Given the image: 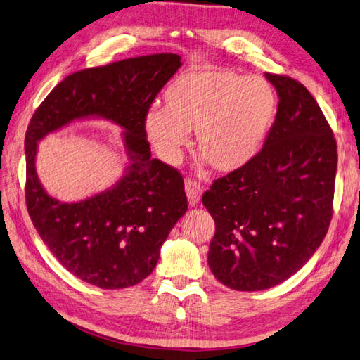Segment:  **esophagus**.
<instances>
[{
	"mask_svg": "<svg viewBox=\"0 0 360 360\" xmlns=\"http://www.w3.org/2000/svg\"><path fill=\"white\" fill-rule=\"evenodd\" d=\"M186 193H187L190 205H196L200 200V196H202V187H200L196 181L187 179L186 181Z\"/></svg>",
	"mask_w": 360,
	"mask_h": 360,
	"instance_id": "34e87169",
	"label": "esophagus"
}]
</instances>
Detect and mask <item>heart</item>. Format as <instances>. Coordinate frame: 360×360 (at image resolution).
<instances>
[{
	"label": "heart",
	"instance_id": "heart-1",
	"mask_svg": "<svg viewBox=\"0 0 360 360\" xmlns=\"http://www.w3.org/2000/svg\"><path fill=\"white\" fill-rule=\"evenodd\" d=\"M164 103L150 107L142 121L158 156L178 164L196 130L198 152L219 173L252 161L278 115V95L269 81L227 69L181 75L165 89Z\"/></svg>",
	"mask_w": 360,
	"mask_h": 360
}]
</instances>
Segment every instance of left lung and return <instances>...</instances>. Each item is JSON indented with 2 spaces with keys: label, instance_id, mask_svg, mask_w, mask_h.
<instances>
[{
  "label": "left lung",
  "instance_id": "8db88e82",
  "mask_svg": "<svg viewBox=\"0 0 360 360\" xmlns=\"http://www.w3.org/2000/svg\"><path fill=\"white\" fill-rule=\"evenodd\" d=\"M265 78L279 104L262 150L202 196L216 224L208 266L238 291L271 288L297 273L333 216L338 146L331 127L300 82L273 73Z\"/></svg>",
  "mask_w": 360,
  "mask_h": 360
}]
</instances>
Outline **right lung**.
<instances>
[{
    "label": "right lung",
    "mask_w": 360,
    "mask_h": 360,
    "mask_svg": "<svg viewBox=\"0 0 360 360\" xmlns=\"http://www.w3.org/2000/svg\"><path fill=\"white\" fill-rule=\"evenodd\" d=\"M181 65L176 53H156L72 73L30 120L24 141L30 219L58 262L95 287L127 288L146 279L169 233L187 212L181 173L153 160L142 127L153 99ZM90 117L123 129L129 164L110 189L63 203L37 179V142L73 120Z\"/></svg>",
    "instance_id": "add662e5"
}]
</instances>
